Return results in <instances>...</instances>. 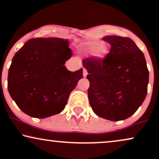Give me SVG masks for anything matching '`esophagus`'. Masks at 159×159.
Returning a JSON list of instances; mask_svg holds the SVG:
<instances>
[{
  "instance_id": "1",
  "label": "esophagus",
  "mask_w": 159,
  "mask_h": 159,
  "mask_svg": "<svg viewBox=\"0 0 159 159\" xmlns=\"http://www.w3.org/2000/svg\"><path fill=\"white\" fill-rule=\"evenodd\" d=\"M87 74H88L87 70H86V69H84V70H83V75H84V77H86V76L87 75Z\"/></svg>"
}]
</instances>
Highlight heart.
<instances>
[{
  "label": "heart",
  "instance_id": "obj_1",
  "mask_svg": "<svg viewBox=\"0 0 159 159\" xmlns=\"http://www.w3.org/2000/svg\"><path fill=\"white\" fill-rule=\"evenodd\" d=\"M81 49L84 52H93V55L99 60H104L107 53V47L104 43L97 41H87L81 45Z\"/></svg>",
  "mask_w": 159,
  "mask_h": 159
}]
</instances>
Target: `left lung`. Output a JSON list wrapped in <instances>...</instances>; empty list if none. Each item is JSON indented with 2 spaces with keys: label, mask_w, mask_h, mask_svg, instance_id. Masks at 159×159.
I'll list each match as a JSON object with an SVG mask.
<instances>
[{
  "label": "left lung",
  "mask_w": 159,
  "mask_h": 159,
  "mask_svg": "<svg viewBox=\"0 0 159 159\" xmlns=\"http://www.w3.org/2000/svg\"><path fill=\"white\" fill-rule=\"evenodd\" d=\"M102 40L111 45L104 60L89 57L82 61L89 81V104L99 117L112 121L127 119L146 98V60L130 38L109 35Z\"/></svg>",
  "instance_id": "obj_1"
}]
</instances>
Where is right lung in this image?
Returning <instances> with one entry per match:
<instances>
[{
    "instance_id": "add662e5",
    "label": "right lung",
    "mask_w": 159,
    "mask_h": 159,
    "mask_svg": "<svg viewBox=\"0 0 159 159\" xmlns=\"http://www.w3.org/2000/svg\"><path fill=\"white\" fill-rule=\"evenodd\" d=\"M68 40L32 38L15 53L9 69V95L24 113L45 118L60 113L70 93L83 78V69L69 71Z\"/></svg>"
}]
</instances>
